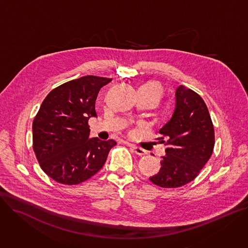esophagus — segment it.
Instances as JSON below:
<instances>
[{
	"mask_svg": "<svg viewBox=\"0 0 248 248\" xmlns=\"http://www.w3.org/2000/svg\"><path fill=\"white\" fill-rule=\"evenodd\" d=\"M130 147H131V149L133 150V152H134L136 155H138L143 156V155H145L148 154L147 151H145L144 149H142V148H140V147H136V146H134V145H130Z\"/></svg>",
	"mask_w": 248,
	"mask_h": 248,
	"instance_id": "esophagus-1",
	"label": "esophagus"
}]
</instances>
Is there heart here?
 Instances as JSON below:
<instances>
[{
    "instance_id": "b5f03b06",
    "label": "heart",
    "mask_w": 248,
    "mask_h": 248,
    "mask_svg": "<svg viewBox=\"0 0 248 248\" xmlns=\"http://www.w3.org/2000/svg\"><path fill=\"white\" fill-rule=\"evenodd\" d=\"M139 91L152 93H154L155 95H156L158 98L161 96V93H162V90H161L160 85L157 84V82H155V81H151V82H148V84L143 85V86L139 89Z\"/></svg>"
}]
</instances>
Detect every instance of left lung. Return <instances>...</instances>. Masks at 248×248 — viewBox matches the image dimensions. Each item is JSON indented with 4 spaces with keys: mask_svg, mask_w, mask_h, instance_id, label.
<instances>
[{
    "mask_svg": "<svg viewBox=\"0 0 248 248\" xmlns=\"http://www.w3.org/2000/svg\"><path fill=\"white\" fill-rule=\"evenodd\" d=\"M159 143L167 146L161 168L150 180L163 188H176L193 180L210 159L215 133L209 110L202 97L179 86L170 120L159 130Z\"/></svg>",
    "mask_w": 248,
    "mask_h": 248,
    "instance_id": "left-lung-1",
    "label": "left lung"
}]
</instances>
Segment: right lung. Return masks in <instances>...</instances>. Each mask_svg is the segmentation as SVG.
Segmentation results:
<instances>
[{"label": "right lung", "instance_id": "obj_1", "mask_svg": "<svg viewBox=\"0 0 248 248\" xmlns=\"http://www.w3.org/2000/svg\"><path fill=\"white\" fill-rule=\"evenodd\" d=\"M112 78L86 76L65 82L43 100L32 124L33 151L42 170L62 184L84 182L101 170L114 140L90 139L95 100Z\"/></svg>", "mask_w": 248, "mask_h": 248}]
</instances>
